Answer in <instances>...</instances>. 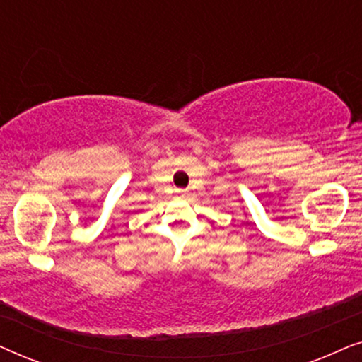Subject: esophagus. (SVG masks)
I'll return each mask as SVG.
<instances>
[{
  "label": "esophagus",
  "instance_id": "obj_1",
  "mask_svg": "<svg viewBox=\"0 0 362 362\" xmlns=\"http://www.w3.org/2000/svg\"><path fill=\"white\" fill-rule=\"evenodd\" d=\"M180 194H182V196H185V194H186V192H185V191H180Z\"/></svg>",
  "mask_w": 362,
  "mask_h": 362
}]
</instances>
